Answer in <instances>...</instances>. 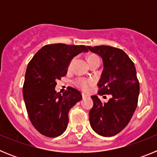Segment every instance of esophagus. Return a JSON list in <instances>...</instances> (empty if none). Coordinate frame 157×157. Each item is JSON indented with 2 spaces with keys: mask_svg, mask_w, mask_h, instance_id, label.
Returning <instances> with one entry per match:
<instances>
[{
  "mask_svg": "<svg viewBox=\"0 0 157 157\" xmlns=\"http://www.w3.org/2000/svg\"><path fill=\"white\" fill-rule=\"evenodd\" d=\"M82 95L83 98H89V97H90L88 94H84V93H82Z\"/></svg>",
  "mask_w": 157,
  "mask_h": 157,
  "instance_id": "34e87169",
  "label": "esophagus"
}]
</instances>
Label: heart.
Returning <instances> with one entry per match:
<instances>
[{"label":"heart","mask_w":157,"mask_h":157,"mask_svg":"<svg viewBox=\"0 0 157 157\" xmlns=\"http://www.w3.org/2000/svg\"><path fill=\"white\" fill-rule=\"evenodd\" d=\"M96 58H99L98 56H95V55H91L88 57V61L89 60H91V59H96ZM72 62L70 63V66L71 65ZM93 84L92 81H90V80H85V79H78L77 81V85L79 87H81L82 90H87L89 88V86Z\"/></svg>","instance_id":"heart-1"}]
</instances>
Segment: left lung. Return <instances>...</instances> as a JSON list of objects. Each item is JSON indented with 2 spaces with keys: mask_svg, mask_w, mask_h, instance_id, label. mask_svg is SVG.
Wrapping results in <instances>:
<instances>
[{
  "mask_svg": "<svg viewBox=\"0 0 157 157\" xmlns=\"http://www.w3.org/2000/svg\"><path fill=\"white\" fill-rule=\"evenodd\" d=\"M87 47L103 60L98 94L111 95L106 103H102L98 96L91 97L94 106L89 113L90 123L97 134L112 137L125 128L137 108L139 82L135 66L120 48L108 45Z\"/></svg>",
  "mask_w": 157,
  "mask_h": 157,
  "instance_id": "1",
  "label": "left lung"
}]
</instances>
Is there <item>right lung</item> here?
I'll return each mask as SVG.
<instances>
[{"instance_id": "1", "label": "right lung", "mask_w": 157, "mask_h": 157, "mask_svg": "<svg viewBox=\"0 0 157 157\" xmlns=\"http://www.w3.org/2000/svg\"><path fill=\"white\" fill-rule=\"evenodd\" d=\"M85 45L52 44L43 46L28 63L23 94L29 118L36 130L54 138L61 135L68 124V112L82 98L72 87L56 93V80L67 72L71 59L87 52Z\"/></svg>"}]
</instances>
